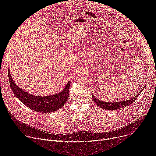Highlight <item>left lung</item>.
Instances as JSON below:
<instances>
[{
	"label": "left lung",
	"mask_w": 156,
	"mask_h": 156,
	"mask_svg": "<svg viewBox=\"0 0 156 156\" xmlns=\"http://www.w3.org/2000/svg\"><path fill=\"white\" fill-rule=\"evenodd\" d=\"M144 88V87L143 88V90ZM141 92H142V90L139 93H138L135 97H133L130 99L122 101V102H108L102 101L101 100H99L98 99H96L95 96L93 95H92V98L94 102H95V104L98 105L99 107H101L102 108H104L105 110H116V109L122 108L125 107L129 105L138 98V97L139 96V95Z\"/></svg>",
	"instance_id": "8db88e82"
}]
</instances>
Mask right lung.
I'll return each instance as SVG.
<instances>
[{"label": "right lung", "instance_id": "1", "mask_svg": "<svg viewBox=\"0 0 156 156\" xmlns=\"http://www.w3.org/2000/svg\"><path fill=\"white\" fill-rule=\"evenodd\" d=\"M9 78L12 90L15 96L30 108L42 113H50L62 108L68 99L70 81L64 90L57 94L49 96H36L21 90L13 81L9 69Z\"/></svg>", "mask_w": 156, "mask_h": 156}]
</instances>
